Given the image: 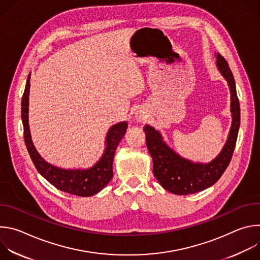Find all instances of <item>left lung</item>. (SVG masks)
Wrapping results in <instances>:
<instances>
[{
	"label": "left lung",
	"instance_id": "left-lung-1",
	"mask_svg": "<svg viewBox=\"0 0 260 260\" xmlns=\"http://www.w3.org/2000/svg\"><path fill=\"white\" fill-rule=\"evenodd\" d=\"M216 63L230 86L233 122L223 149L215 159L209 164H194L185 159L164 142L159 132L149 125L144 126L146 145L153 160V174L165 189L175 194L187 196L211 187L225 172L233 157L240 128V103L228 61L218 53Z\"/></svg>",
	"mask_w": 260,
	"mask_h": 260
}]
</instances>
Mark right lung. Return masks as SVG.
<instances>
[{"label": "right lung", "mask_w": 260, "mask_h": 260, "mask_svg": "<svg viewBox=\"0 0 260 260\" xmlns=\"http://www.w3.org/2000/svg\"><path fill=\"white\" fill-rule=\"evenodd\" d=\"M28 75L24 92L21 99V119L26 149L38 172L57 189L78 197H91L100 192L113 177V158L115 150L123 138L127 123L119 122L110 127L106 136V148L101 159L87 170H64L56 168L45 161L37 152L31 142L28 127Z\"/></svg>", "instance_id": "1"}]
</instances>
